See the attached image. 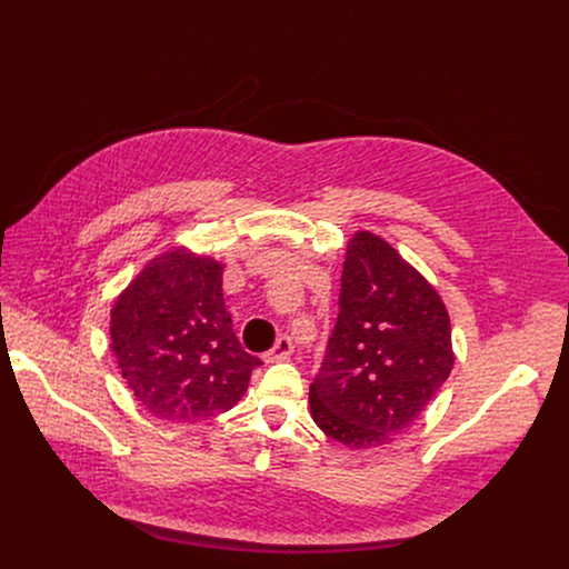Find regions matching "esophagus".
Listing matches in <instances>:
<instances>
[{"instance_id": "34e87169", "label": "esophagus", "mask_w": 569, "mask_h": 569, "mask_svg": "<svg viewBox=\"0 0 569 569\" xmlns=\"http://www.w3.org/2000/svg\"><path fill=\"white\" fill-rule=\"evenodd\" d=\"M292 340L288 336H281L277 340V345L266 353V362H281V360H288L292 356Z\"/></svg>"}]
</instances>
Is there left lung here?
Listing matches in <instances>:
<instances>
[{"label": "left lung", "instance_id": "left-lung-1", "mask_svg": "<svg viewBox=\"0 0 569 569\" xmlns=\"http://www.w3.org/2000/svg\"><path fill=\"white\" fill-rule=\"evenodd\" d=\"M455 365L450 317L435 286L373 231L347 246L340 315L317 378L310 417L351 450L408 432Z\"/></svg>", "mask_w": 569, "mask_h": 569}]
</instances>
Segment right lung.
<instances>
[{
    "label": "right lung",
    "instance_id": "obj_1",
    "mask_svg": "<svg viewBox=\"0 0 569 569\" xmlns=\"http://www.w3.org/2000/svg\"><path fill=\"white\" fill-rule=\"evenodd\" d=\"M222 270L178 246L150 259L112 306V353L134 400L157 419L198 423L231 410L261 365L231 329Z\"/></svg>",
    "mask_w": 569,
    "mask_h": 569
}]
</instances>
